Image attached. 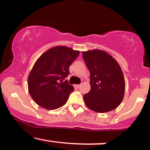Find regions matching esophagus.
<instances>
[{"label": "esophagus", "mask_w": 150, "mask_h": 150, "mask_svg": "<svg viewBox=\"0 0 150 150\" xmlns=\"http://www.w3.org/2000/svg\"><path fill=\"white\" fill-rule=\"evenodd\" d=\"M74 87H75V88L78 89V88H79V87H80V85H74Z\"/></svg>", "instance_id": "esophagus-1"}]
</instances>
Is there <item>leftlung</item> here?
<instances>
[{
    "label": "left lung",
    "mask_w": 150,
    "mask_h": 150,
    "mask_svg": "<svg viewBox=\"0 0 150 150\" xmlns=\"http://www.w3.org/2000/svg\"><path fill=\"white\" fill-rule=\"evenodd\" d=\"M90 73V91L84 95L86 106L97 113L112 111L119 106L125 92V80L120 65L101 50L82 52Z\"/></svg>",
    "instance_id": "8db88e82"
}]
</instances>
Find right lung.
I'll list each match as a JSON object with an SVG mask.
<instances>
[{
    "label": "right lung",
    "instance_id": "1",
    "mask_svg": "<svg viewBox=\"0 0 150 150\" xmlns=\"http://www.w3.org/2000/svg\"><path fill=\"white\" fill-rule=\"evenodd\" d=\"M79 53L71 48L60 46L49 49L38 58L29 75L28 89L39 106L52 110L66 104L74 87L65 79Z\"/></svg>",
    "mask_w": 150,
    "mask_h": 150
}]
</instances>
